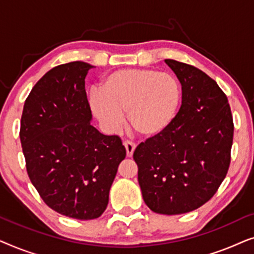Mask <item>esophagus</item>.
Wrapping results in <instances>:
<instances>
[{
    "label": "esophagus",
    "instance_id": "esophagus-1",
    "mask_svg": "<svg viewBox=\"0 0 254 254\" xmlns=\"http://www.w3.org/2000/svg\"><path fill=\"white\" fill-rule=\"evenodd\" d=\"M125 148H126V152H127V157H131L134 154V150L135 148H136V145H135V143H133V142L130 141H126L124 143Z\"/></svg>",
    "mask_w": 254,
    "mask_h": 254
}]
</instances>
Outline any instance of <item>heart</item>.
<instances>
[{
    "label": "heart",
    "instance_id": "b5f03b06",
    "mask_svg": "<svg viewBox=\"0 0 254 254\" xmlns=\"http://www.w3.org/2000/svg\"><path fill=\"white\" fill-rule=\"evenodd\" d=\"M182 89L175 76L150 68H124L104 76L99 92L90 95L93 116L110 128L128 123L138 136H157L178 111Z\"/></svg>",
    "mask_w": 254,
    "mask_h": 254
}]
</instances>
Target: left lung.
<instances>
[{"mask_svg": "<svg viewBox=\"0 0 254 254\" xmlns=\"http://www.w3.org/2000/svg\"><path fill=\"white\" fill-rule=\"evenodd\" d=\"M182 84V106L170 126L134 151L147 206L164 215L195 210L227 176L234 137L228 98L207 74L166 59Z\"/></svg>", "mask_w": 254, "mask_h": 254, "instance_id": "1", "label": "left lung"}]
</instances>
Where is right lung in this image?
Wrapping results in <instances>:
<instances>
[{
  "label": "right lung",
  "mask_w": 254,
  "mask_h": 254,
  "mask_svg": "<svg viewBox=\"0 0 254 254\" xmlns=\"http://www.w3.org/2000/svg\"><path fill=\"white\" fill-rule=\"evenodd\" d=\"M93 65L69 62L47 71L31 90L20 120L27 175L57 213L93 220L105 211L126 149L117 135L91 125L85 76Z\"/></svg>",
  "instance_id": "add662e5"
}]
</instances>
